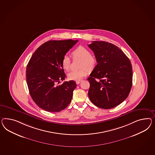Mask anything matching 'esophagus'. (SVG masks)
<instances>
[{
    "mask_svg": "<svg viewBox=\"0 0 155 155\" xmlns=\"http://www.w3.org/2000/svg\"><path fill=\"white\" fill-rule=\"evenodd\" d=\"M82 81V80H78V81H76V84H80Z\"/></svg>",
    "mask_w": 155,
    "mask_h": 155,
    "instance_id": "1",
    "label": "esophagus"
}]
</instances>
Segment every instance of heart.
Here are the masks:
<instances>
[{"instance_id":"heart-1","label":"heart","mask_w":155,"mask_h":155,"mask_svg":"<svg viewBox=\"0 0 155 155\" xmlns=\"http://www.w3.org/2000/svg\"><path fill=\"white\" fill-rule=\"evenodd\" d=\"M74 58L81 59L80 68H82L78 71H72L68 74V77L70 80L78 81L81 80L88 74V70L92 71L97 65V59L94 54L87 48L79 46L75 48L71 53ZM62 67L63 69L68 71L71 67V60L68 56H65L62 60Z\"/></svg>"}]
</instances>
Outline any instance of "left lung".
<instances>
[{"label":"left lung","instance_id":"1","mask_svg":"<svg viewBox=\"0 0 155 155\" xmlns=\"http://www.w3.org/2000/svg\"><path fill=\"white\" fill-rule=\"evenodd\" d=\"M88 46L97 63L87 78L89 99L99 108H113L125 101L130 93L133 81L130 60L110 43L94 41Z\"/></svg>","mask_w":155,"mask_h":155}]
</instances>
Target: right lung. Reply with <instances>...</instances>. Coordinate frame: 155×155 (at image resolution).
<instances>
[{
	"instance_id": "obj_1",
	"label": "right lung",
	"mask_w": 155,
	"mask_h": 155,
	"mask_svg": "<svg viewBox=\"0 0 155 155\" xmlns=\"http://www.w3.org/2000/svg\"><path fill=\"white\" fill-rule=\"evenodd\" d=\"M78 41H50L34 52L27 65L26 77L30 95L38 107L50 112H58L70 104L77 84L65 81L62 60Z\"/></svg>"
}]
</instances>
